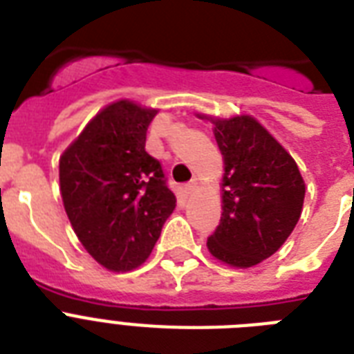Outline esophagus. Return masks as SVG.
I'll use <instances>...</instances> for the list:
<instances>
[{
  "instance_id": "esophagus-1",
  "label": "esophagus",
  "mask_w": 354,
  "mask_h": 354,
  "mask_svg": "<svg viewBox=\"0 0 354 354\" xmlns=\"http://www.w3.org/2000/svg\"><path fill=\"white\" fill-rule=\"evenodd\" d=\"M183 189H185V193L191 194L194 191V189H196V182H189L187 185H185V187H183Z\"/></svg>"
}]
</instances>
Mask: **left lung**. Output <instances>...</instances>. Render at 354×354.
Listing matches in <instances>:
<instances>
[{"label": "left lung", "mask_w": 354, "mask_h": 354, "mask_svg": "<svg viewBox=\"0 0 354 354\" xmlns=\"http://www.w3.org/2000/svg\"><path fill=\"white\" fill-rule=\"evenodd\" d=\"M224 158L222 216L207 250L235 268L274 255L301 216L305 182L296 161L252 115L211 119Z\"/></svg>", "instance_id": "1"}]
</instances>
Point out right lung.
<instances>
[{"instance_id":"1","label":"right lung","mask_w":354,"mask_h":354,"mask_svg":"<svg viewBox=\"0 0 354 354\" xmlns=\"http://www.w3.org/2000/svg\"><path fill=\"white\" fill-rule=\"evenodd\" d=\"M158 110L121 99L60 156L64 209L86 252L112 272L143 264L176 207L160 161L145 150Z\"/></svg>"}]
</instances>
